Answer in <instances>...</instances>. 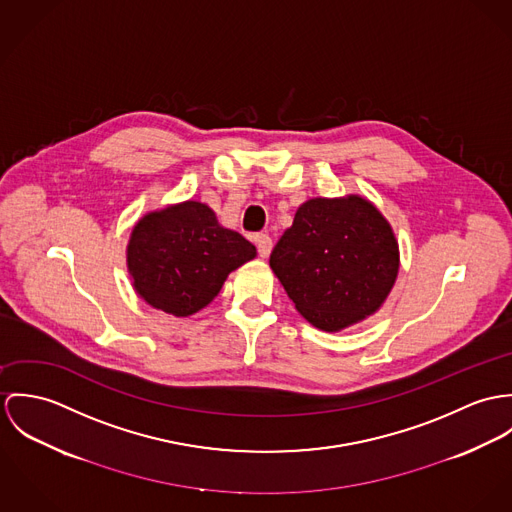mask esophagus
Returning a JSON list of instances; mask_svg holds the SVG:
<instances>
[{
	"label": "esophagus",
	"instance_id": "34e87169",
	"mask_svg": "<svg viewBox=\"0 0 512 512\" xmlns=\"http://www.w3.org/2000/svg\"><path fill=\"white\" fill-rule=\"evenodd\" d=\"M255 243H257V251H259V257L267 259L271 255V249H273V239L267 235V233H259L255 237Z\"/></svg>",
	"mask_w": 512,
	"mask_h": 512
}]
</instances>
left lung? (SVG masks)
Masks as SVG:
<instances>
[{
	"mask_svg": "<svg viewBox=\"0 0 512 512\" xmlns=\"http://www.w3.org/2000/svg\"><path fill=\"white\" fill-rule=\"evenodd\" d=\"M296 310L324 332L375 314L398 275V243L383 214L361 196L312 198L269 261Z\"/></svg>",
	"mask_w": 512,
	"mask_h": 512,
	"instance_id": "obj_1",
	"label": "left lung"
}]
</instances>
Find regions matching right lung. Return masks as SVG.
I'll list each match as a JSON object with an SVG mask.
<instances>
[{
	"mask_svg": "<svg viewBox=\"0 0 512 512\" xmlns=\"http://www.w3.org/2000/svg\"><path fill=\"white\" fill-rule=\"evenodd\" d=\"M255 255V245L222 228L212 208L188 200L149 212L135 224L127 271L147 304L184 318L208 306L229 273Z\"/></svg>",
	"mask_w": 512,
	"mask_h": 512,
	"instance_id": "right-lung-1",
	"label": "right lung"
}]
</instances>
